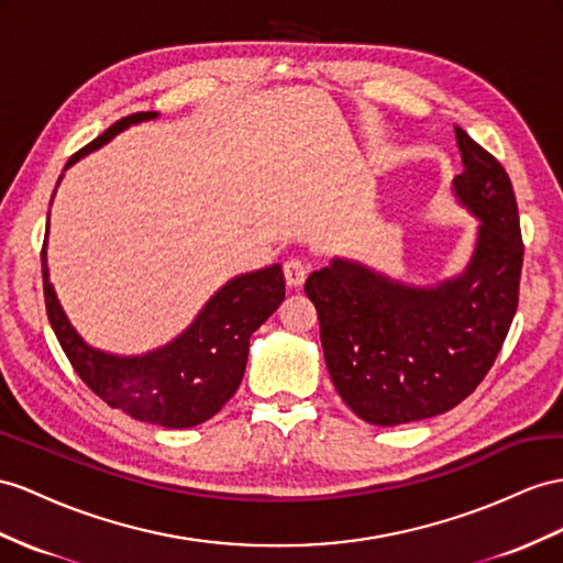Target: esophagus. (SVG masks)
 I'll return each mask as SVG.
<instances>
[{
  "label": "esophagus",
  "mask_w": 563,
  "mask_h": 563,
  "mask_svg": "<svg viewBox=\"0 0 563 563\" xmlns=\"http://www.w3.org/2000/svg\"><path fill=\"white\" fill-rule=\"evenodd\" d=\"M283 271H285L287 285H290V287H299L301 283L307 280V276H309V264L305 262V258L292 256V258H287Z\"/></svg>",
  "instance_id": "34e87169"
}]
</instances>
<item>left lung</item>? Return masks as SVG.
<instances>
[{
  "mask_svg": "<svg viewBox=\"0 0 563 563\" xmlns=\"http://www.w3.org/2000/svg\"><path fill=\"white\" fill-rule=\"evenodd\" d=\"M454 133L464 164L454 192L483 221L464 276L423 290L333 262L305 283L335 390L373 426L430 419L464 401L493 368L518 307L523 238L511 180L459 125Z\"/></svg>",
  "mask_w": 563,
  "mask_h": 563,
  "instance_id": "obj_1",
  "label": "left lung"
}]
</instances>
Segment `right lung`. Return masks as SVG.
<instances>
[{
  "label": "right lung",
  "instance_id": "add662e5",
  "mask_svg": "<svg viewBox=\"0 0 563 563\" xmlns=\"http://www.w3.org/2000/svg\"><path fill=\"white\" fill-rule=\"evenodd\" d=\"M154 117V111H137L117 121L70 156L66 168L82 154L102 147L123 128ZM40 256L47 319L80 380L111 409L164 428H190L221 411L242 383L252 333L285 299V278L278 264L244 273L209 299L176 342L152 354L119 358L88 347L76 335L49 283L45 244Z\"/></svg>",
  "mask_w": 563,
  "mask_h": 563
}]
</instances>
